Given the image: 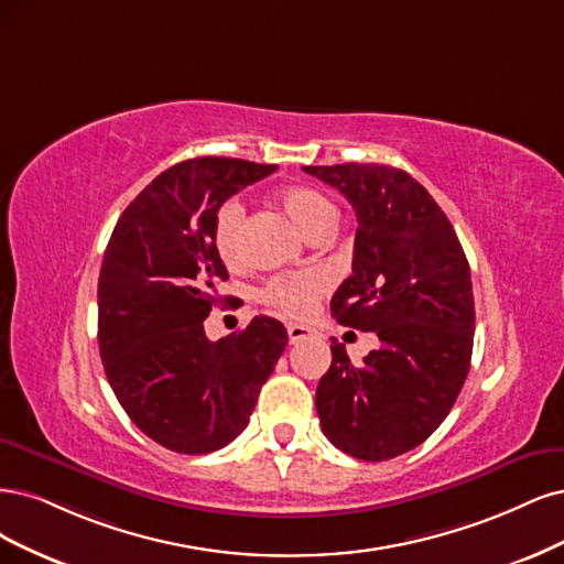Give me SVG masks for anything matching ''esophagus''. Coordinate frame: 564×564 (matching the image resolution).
<instances>
[{
    "label": "esophagus",
    "mask_w": 564,
    "mask_h": 564,
    "mask_svg": "<svg viewBox=\"0 0 564 564\" xmlns=\"http://www.w3.org/2000/svg\"><path fill=\"white\" fill-rule=\"evenodd\" d=\"M288 339H290V344H300V341H306V339H316V330L306 328V325L290 323V325H288Z\"/></svg>",
    "instance_id": "esophagus-1"
}]
</instances>
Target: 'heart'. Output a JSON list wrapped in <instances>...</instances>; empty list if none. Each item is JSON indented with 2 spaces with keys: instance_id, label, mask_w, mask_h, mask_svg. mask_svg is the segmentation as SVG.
I'll return each instance as SVG.
<instances>
[{
  "instance_id": "heart-1",
  "label": "heart",
  "mask_w": 564,
  "mask_h": 564,
  "mask_svg": "<svg viewBox=\"0 0 564 564\" xmlns=\"http://www.w3.org/2000/svg\"><path fill=\"white\" fill-rule=\"evenodd\" d=\"M281 204L285 213L293 217L295 225L312 236L323 227L335 225V208L321 192L308 187H290L281 194ZM246 208L241 198H227L215 210L213 217V248L225 264H236L241 260V229H243ZM330 279L318 269L293 271V274H279L269 279L260 300L269 306L279 308L281 314L304 318L314 312L316 302L328 293Z\"/></svg>"
}]
</instances>
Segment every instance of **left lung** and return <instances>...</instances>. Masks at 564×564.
<instances>
[{"instance_id": "obj_1", "label": "left lung", "mask_w": 564, "mask_h": 564, "mask_svg": "<svg viewBox=\"0 0 564 564\" xmlns=\"http://www.w3.org/2000/svg\"><path fill=\"white\" fill-rule=\"evenodd\" d=\"M304 173L347 196L358 220L351 276L330 312L381 341L358 368L333 341L316 389L321 429L356 459H393L443 424L464 387L476 333L468 260L447 215L410 173L384 163Z\"/></svg>"}]
</instances>
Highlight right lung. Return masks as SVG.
Wrapping results in <instances>:
<instances>
[{"label":"right lung","mask_w":564,"mask_h":564,"mask_svg":"<svg viewBox=\"0 0 564 564\" xmlns=\"http://www.w3.org/2000/svg\"><path fill=\"white\" fill-rule=\"evenodd\" d=\"M274 163L198 156L156 175L119 217L98 279V344L131 422L166 449L208 454L246 426L281 358L283 323L256 316L210 341L227 269L213 248L217 206Z\"/></svg>","instance_id":"right-lung-1"}]
</instances>
